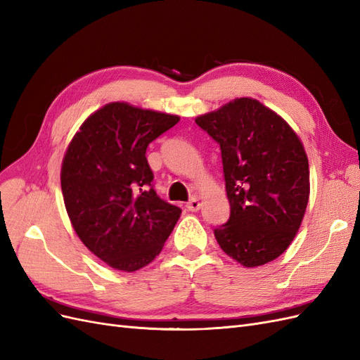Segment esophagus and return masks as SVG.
<instances>
[{
    "label": "esophagus",
    "mask_w": 360,
    "mask_h": 360,
    "mask_svg": "<svg viewBox=\"0 0 360 360\" xmlns=\"http://www.w3.org/2000/svg\"><path fill=\"white\" fill-rule=\"evenodd\" d=\"M200 207H201V204H200V200H198V198H192V200H189V202L186 204V209H188L189 212H198Z\"/></svg>",
    "instance_id": "34e87169"
}]
</instances>
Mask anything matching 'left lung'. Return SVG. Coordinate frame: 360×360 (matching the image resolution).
<instances>
[{"instance_id":"8db88e82","label":"left lung","mask_w":360,"mask_h":360,"mask_svg":"<svg viewBox=\"0 0 360 360\" xmlns=\"http://www.w3.org/2000/svg\"><path fill=\"white\" fill-rule=\"evenodd\" d=\"M221 147L230 217L213 233L245 267L278 258L309 198V165L294 130L263 103L240 97L195 120Z\"/></svg>"}]
</instances>
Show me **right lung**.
Instances as JSON below:
<instances>
[{
	"label": "right lung",
	"mask_w": 360,
	"mask_h": 360,
	"mask_svg": "<svg viewBox=\"0 0 360 360\" xmlns=\"http://www.w3.org/2000/svg\"><path fill=\"white\" fill-rule=\"evenodd\" d=\"M177 115L108 103L91 114L63 159L61 191L82 243L108 266L135 271L160 254L181 209L153 188L146 158Z\"/></svg>",
	"instance_id": "obj_1"
}]
</instances>
